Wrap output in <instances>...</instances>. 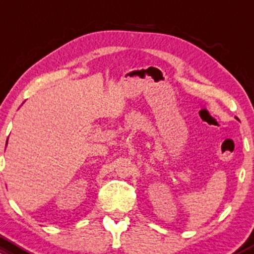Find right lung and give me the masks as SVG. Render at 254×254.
<instances>
[{"label":"right lung","mask_w":254,"mask_h":254,"mask_svg":"<svg viewBox=\"0 0 254 254\" xmlns=\"http://www.w3.org/2000/svg\"><path fill=\"white\" fill-rule=\"evenodd\" d=\"M7 142H8V140H7Z\"/></svg>","instance_id":"add662e5"}]
</instances>
